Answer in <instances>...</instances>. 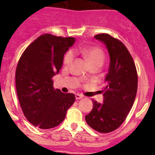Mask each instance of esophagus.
Masks as SVG:
<instances>
[{"instance_id":"1","label":"esophagus","mask_w":155,"mask_h":155,"mask_svg":"<svg viewBox=\"0 0 155 155\" xmlns=\"http://www.w3.org/2000/svg\"><path fill=\"white\" fill-rule=\"evenodd\" d=\"M83 97H84V95H82V94H75V98H76V99H81V98H82Z\"/></svg>"}]
</instances>
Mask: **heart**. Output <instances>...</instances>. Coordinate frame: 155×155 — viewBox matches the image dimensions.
<instances>
[{"label": "heart", "instance_id": "obj_1", "mask_svg": "<svg viewBox=\"0 0 155 155\" xmlns=\"http://www.w3.org/2000/svg\"><path fill=\"white\" fill-rule=\"evenodd\" d=\"M83 55L87 59L88 62L91 64V66L99 65L102 66L105 61V53L103 50L97 46H92V47L87 48L82 51ZM74 53L73 51H68L66 53L64 58V64L68 66L71 64L74 60Z\"/></svg>", "mask_w": 155, "mask_h": 155}]
</instances>
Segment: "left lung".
Instances as JSON below:
<instances>
[{"label": "left lung", "instance_id": "8db88e82", "mask_svg": "<svg viewBox=\"0 0 155 155\" xmlns=\"http://www.w3.org/2000/svg\"><path fill=\"white\" fill-rule=\"evenodd\" d=\"M94 38L105 43L110 57L105 77L104 102L92 99L93 109L85 116L87 124L99 133L114 131L125 121L137 91V72L132 56L120 40L106 33Z\"/></svg>", "mask_w": 155, "mask_h": 155}]
</instances>
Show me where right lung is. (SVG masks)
Here are the masks:
<instances>
[{
	"instance_id": "right-lung-1",
	"label": "right lung",
	"mask_w": 155,
	"mask_h": 155,
	"mask_svg": "<svg viewBox=\"0 0 155 155\" xmlns=\"http://www.w3.org/2000/svg\"><path fill=\"white\" fill-rule=\"evenodd\" d=\"M74 42L72 37L41 35L19 59L15 72L19 103L28 121L39 128L61 124L74 102V94L55 89L53 81L62 68L64 53Z\"/></svg>"
}]
</instances>
